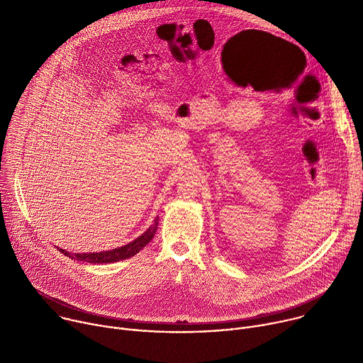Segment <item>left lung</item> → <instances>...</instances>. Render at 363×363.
Listing matches in <instances>:
<instances>
[{
    "instance_id": "left-lung-1",
    "label": "left lung",
    "mask_w": 363,
    "mask_h": 363,
    "mask_svg": "<svg viewBox=\"0 0 363 363\" xmlns=\"http://www.w3.org/2000/svg\"><path fill=\"white\" fill-rule=\"evenodd\" d=\"M287 45H289V43H287Z\"/></svg>"
}]
</instances>
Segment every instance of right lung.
Listing matches in <instances>:
<instances>
[{
  "instance_id": "obj_1",
  "label": "right lung",
  "mask_w": 363,
  "mask_h": 363,
  "mask_svg": "<svg viewBox=\"0 0 363 363\" xmlns=\"http://www.w3.org/2000/svg\"><path fill=\"white\" fill-rule=\"evenodd\" d=\"M158 228V221H155V224L147 228V231L145 234H142L139 238H136L135 241L129 242L128 245H123L121 248H115L112 251H105V252H93V254H77L76 258L77 262H84V263H97V264H103V263H115V262H121V260H126V258L133 257L135 254H138L146 244H149V241L153 238L155 233H157ZM72 258H74L73 255H70Z\"/></svg>"
}]
</instances>
